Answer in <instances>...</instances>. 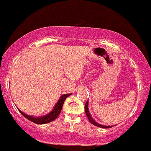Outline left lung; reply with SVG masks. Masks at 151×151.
I'll return each mask as SVG.
<instances>
[{
  "instance_id": "1",
  "label": "left lung",
  "mask_w": 151,
  "mask_h": 151,
  "mask_svg": "<svg viewBox=\"0 0 151 151\" xmlns=\"http://www.w3.org/2000/svg\"><path fill=\"white\" fill-rule=\"evenodd\" d=\"M88 104H89L88 100H87V102H86V104H85V106H84V110H85V112H86V115H87V118H88V120H89V122H90L91 123L93 124V125H95V126L102 127V128H110V127H112L113 126H115V125H101V124H100V123H97V122H96L93 118H92V116H91V115H90V113H89Z\"/></svg>"
}]
</instances>
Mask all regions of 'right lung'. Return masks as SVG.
<instances>
[{
    "instance_id": "add662e5",
    "label": "right lung",
    "mask_w": 151,
    "mask_h": 151,
    "mask_svg": "<svg viewBox=\"0 0 151 151\" xmlns=\"http://www.w3.org/2000/svg\"><path fill=\"white\" fill-rule=\"evenodd\" d=\"M71 94H64L61 96L59 100L57 101L56 105H54V107H53L52 110H51L50 112H49V113L46 114V115L44 116H39V117H36V116L27 115V114L24 113V112L20 110L19 109V110L26 119H28V120H30V121L34 122V123L40 124V125L49 123V122H50L51 121H54L58 116H59V114H60L61 111H62V106L64 105V101H65L66 99H67V97H69V96H70Z\"/></svg>"
}]
</instances>
